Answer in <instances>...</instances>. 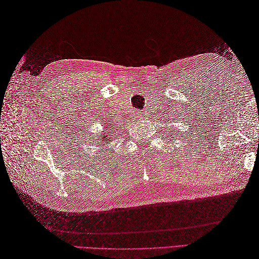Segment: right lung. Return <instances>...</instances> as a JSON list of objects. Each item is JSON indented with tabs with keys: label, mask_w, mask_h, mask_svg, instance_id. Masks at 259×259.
Masks as SVG:
<instances>
[{
	"label": "right lung",
	"mask_w": 259,
	"mask_h": 259,
	"mask_svg": "<svg viewBox=\"0 0 259 259\" xmlns=\"http://www.w3.org/2000/svg\"><path fill=\"white\" fill-rule=\"evenodd\" d=\"M108 128V127H107ZM108 135H109V133H108ZM106 138V135H103V139H105ZM111 140V139H110ZM100 142H103V140H100ZM105 143H106V139H105ZM108 143V142H107Z\"/></svg>",
	"instance_id": "right-lung-1"
}]
</instances>
